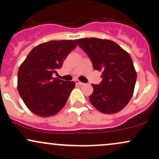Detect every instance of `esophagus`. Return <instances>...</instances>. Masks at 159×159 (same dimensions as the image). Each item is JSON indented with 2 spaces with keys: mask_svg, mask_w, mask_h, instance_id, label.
Instances as JSON below:
<instances>
[{
  "mask_svg": "<svg viewBox=\"0 0 159 159\" xmlns=\"http://www.w3.org/2000/svg\"><path fill=\"white\" fill-rule=\"evenodd\" d=\"M75 82L76 84H78V85H79V86H83V85L85 84L84 83H82V82L79 81H78V80H75Z\"/></svg>",
  "mask_w": 159,
  "mask_h": 159,
  "instance_id": "1",
  "label": "esophagus"
}]
</instances>
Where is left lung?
I'll use <instances>...</instances> for the list:
<instances>
[{
	"label": "left lung",
	"mask_w": 159,
	"mask_h": 159,
	"mask_svg": "<svg viewBox=\"0 0 159 159\" xmlns=\"http://www.w3.org/2000/svg\"><path fill=\"white\" fill-rule=\"evenodd\" d=\"M75 41L90 57L95 70L102 72L101 83L92 84L91 104L103 114L121 111L130 101L136 83L131 56L111 40L84 38Z\"/></svg>",
	"instance_id": "1"
}]
</instances>
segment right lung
<instances>
[{
    "label": "right lung",
    "mask_w": 159,
    "mask_h": 159,
    "mask_svg": "<svg viewBox=\"0 0 159 159\" xmlns=\"http://www.w3.org/2000/svg\"><path fill=\"white\" fill-rule=\"evenodd\" d=\"M77 44L74 40H53L34 47L18 72V90L26 106L39 116H54L65 106L75 81L53 78Z\"/></svg>",
    "instance_id": "1"
}]
</instances>
